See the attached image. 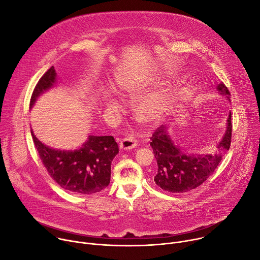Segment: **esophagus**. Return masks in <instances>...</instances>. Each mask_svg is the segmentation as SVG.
Wrapping results in <instances>:
<instances>
[{"label": "esophagus", "mask_w": 260, "mask_h": 260, "mask_svg": "<svg viewBox=\"0 0 260 260\" xmlns=\"http://www.w3.org/2000/svg\"><path fill=\"white\" fill-rule=\"evenodd\" d=\"M137 140L133 136H127L120 142L121 149H132L137 146Z\"/></svg>", "instance_id": "1"}]
</instances>
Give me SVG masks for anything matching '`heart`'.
Instances as JSON below:
<instances>
[{"mask_svg":"<svg viewBox=\"0 0 260 260\" xmlns=\"http://www.w3.org/2000/svg\"><path fill=\"white\" fill-rule=\"evenodd\" d=\"M159 82L151 81L141 84H127L123 85V92L131 98H139L148 91L153 85ZM169 102V96L166 93H157L145 100H143L136 109V117L142 123H150L160 117L166 110ZM109 105L117 107L118 102L115 99H111Z\"/></svg>","mask_w":260,"mask_h":260,"instance_id":"heart-1","label":"heart"}]
</instances>
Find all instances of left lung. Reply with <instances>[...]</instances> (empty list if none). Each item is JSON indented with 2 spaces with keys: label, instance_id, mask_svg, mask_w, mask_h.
<instances>
[{
  "label": "left lung",
  "instance_id": "obj_1",
  "mask_svg": "<svg viewBox=\"0 0 260 260\" xmlns=\"http://www.w3.org/2000/svg\"><path fill=\"white\" fill-rule=\"evenodd\" d=\"M217 89L221 95L231 98V93L223 83L219 84ZM232 132V113H230L226 132L217 144L218 153L188 155L175 145L166 127L160 126L150 138V146L158 163V172L153 177L154 182L170 192H186L198 187L215 171L222 155L230 149Z\"/></svg>",
  "mask_w": 260,
  "mask_h": 260
}]
</instances>
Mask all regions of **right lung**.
<instances>
[{
    "label": "right lung",
    "mask_w": 260,
    "mask_h": 260,
    "mask_svg": "<svg viewBox=\"0 0 260 260\" xmlns=\"http://www.w3.org/2000/svg\"><path fill=\"white\" fill-rule=\"evenodd\" d=\"M55 80L54 67H51L32 91L30 108L39 95L52 87ZM30 132L44 167L62 188L79 194H93L110 184L112 161L119 152L113 136H89L83 147L67 151L45 145Z\"/></svg>",
    "instance_id": "right-lung-1"
}]
</instances>
